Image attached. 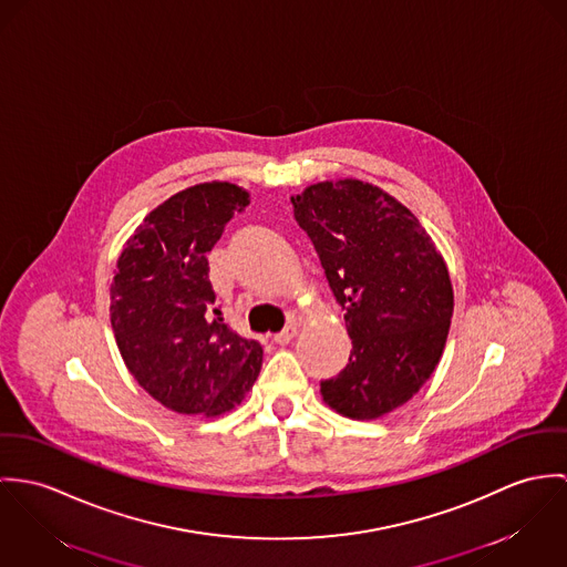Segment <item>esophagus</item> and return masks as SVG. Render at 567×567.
<instances>
[{"label":"esophagus","mask_w":567,"mask_h":567,"mask_svg":"<svg viewBox=\"0 0 567 567\" xmlns=\"http://www.w3.org/2000/svg\"><path fill=\"white\" fill-rule=\"evenodd\" d=\"M296 334H298V326H296V323H287L280 332L274 334V341H276V343H289Z\"/></svg>","instance_id":"esophagus-1"}]
</instances>
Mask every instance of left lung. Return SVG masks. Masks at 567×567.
Here are the masks:
<instances>
[{
    "instance_id": "left-lung-1",
    "label": "left lung",
    "mask_w": 567,
    "mask_h": 567,
    "mask_svg": "<svg viewBox=\"0 0 567 567\" xmlns=\"http://www.w3.org/2000/svg\"><path fill=\"white\" fill-rule=\"evenodd\" d=\"M352 339L348 365L321 380L323 402L377 420L409 402L440 363L454 309L447 267L417 217L361 181L291 197Z\"/></svg>"
}]
</instances>
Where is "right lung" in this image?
<instances>
[{"label": "right lung", "instance_id": "obj_1", "mask_svg": "<svg viewBox=\"0 0 567 567\" xmlns=\"http://www.w3.org/2000/svg\"><path fill=\"white\" fill-rule=\"evenodd\" d=\"M250 204L248 190L204 183L154 208L127 239L111 287V323L130 374L163 406L206 417L246 398L262 348L208 317L206 254Z\"/></svg>", "mask_w": 567, "mask_h": 567}]
</instances>
